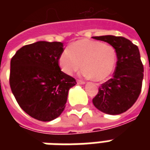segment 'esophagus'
I'll return each mask as SVG.
<instances>
[{
	"label": "esophagus",
	"instance_id": "obj_1",
	"mask_svg": "<svg viewBox=\"0 0 150 150\" xmlns=\"http://www.w3.org/2000/svg\"><path fill=\"white\" fill-rule=\"evenodd\" d=\"M77 83H78V84H84L85 82L82 81V80H77Z\"/></svg>",
	"mask_w": 150,
	"mask_h": 150
}]
</instances>
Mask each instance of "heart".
Returning a JSON list of instances; mask_svg holds the SVG:
<instances>
[{
	"mask_svg": "<svg viewBox=\"0 0 150 150\" xmlns=\"http://www.w3.org/2000/svg\"><path fill=\"white\" fill-rule=\"evenodd\" d=\"M116 52L111 45L93 40H79L64 50L59 59V67L71 75L83 67L82 74L103 81L112 73L116 63Z\"/></svg>",
	"mask_w": 150,
	"mask_h": 150,
	"instance_id": "b5f03b06",
	"label": "heart"
}]
</instances>
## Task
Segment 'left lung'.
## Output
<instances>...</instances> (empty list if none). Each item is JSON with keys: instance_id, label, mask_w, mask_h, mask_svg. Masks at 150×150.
<instances>
[{"instance_id": "1", "label": "left lung", "mask_w": 150, "mask_h": 150, "mask_svg": "<svg viewBox=\"0 0 150 150\" xmlns=\"http://www.w3.org/2000/svg\"><path fill=\"white\" fill-rule=\"evenodd\" d=\"M116 50L117 62L113 77L99 88L94 106L109 115L125 112L134 104L142 91L144 67L137 46L124 37L105 35L92 37Z\"/></svg>"}]
</instances>
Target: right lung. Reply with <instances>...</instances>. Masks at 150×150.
I'll return each instance as SVG.
<instances>
[{"mask_svg":"<svg viewBox=\"0 0 150 150\" xmlns=\"http://www.w3.org/2000/svg\"><path fill=\"white\" fill-rule=\"evenodd\" d=\"M63 43L40 41L21 47L10 62L9 84L21 109L34 119L50 121L66 107L75 79L60 70Z\"/></svg>","mask_w":150,"mask_h":150,"instance_id":"obj_1","label":"right lung"}]
</instances>
